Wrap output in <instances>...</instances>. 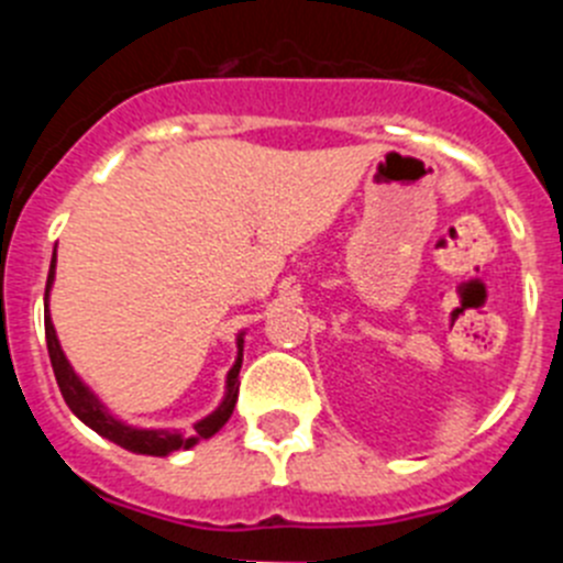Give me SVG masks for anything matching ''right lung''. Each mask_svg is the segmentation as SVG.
I'll return each instance as SVG.
<instances>
[{
	"instance_id": "obj_1",
	"label": "right lung",
	"mask_w": 563,
	"mask_h": 563,
	"mask_svg": "<svg viewBox=\"0 0 563 563\" xmlns=\"http://www.w3.org/2000/svg\"><path fill=\"white\" fill-rule=\"evenodd\" d=\"M53 282H56V253H53V262H49L47 273V290H44V335H47V352L49 363H53V372H56L58 389H62L64 402L69 406V411L78 417V420L92 429L96 434H101L103 440L121 445V449L132 451V454H146V456H172L174 451H188L194 449L200 440H208L228 422V417L233 415V406H236L239 395V369H242V350H245V330L236 335V361L228 369L225 375V395H222L220 406L206 415L202 420L194 422L191 434L177 429H137V426H129L121 417H114L107 409V402L89 389L84 377L73 369V363L67 361L62 350V341L56 335V327H53V318H49V290H53Z\"/></svg>"
}]
</instances>
